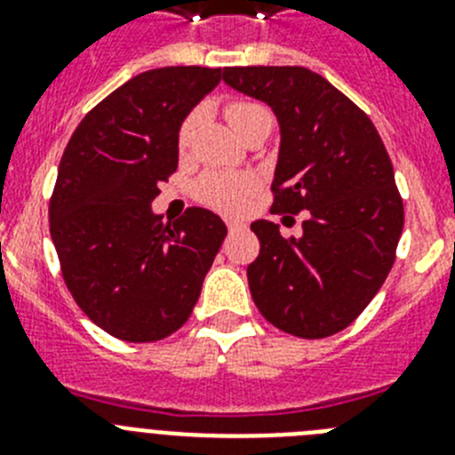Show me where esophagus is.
I'll return each instance as SVG.
<instances>
[{"instance_id":"1","label":"esophagus","mask_w":455,"mask_h":455,"mask_svg":"<svg viewBox=\"0 0 455 455\" xmlns=\"http://www.w3.org/2000/svg\"><path fill=\"white\" fill-rule=\"evenodd\" d=\"M228 230H230V235H235V232L246 230V223H241V220H228Z\"/></svg>"}]
</instances>
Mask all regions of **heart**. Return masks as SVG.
<instances>
[{
    "label": "heart",
    "mask_w": 455,
    "mask_h": 455,
    "mask_svg": "<svg viewBox=\"0 0 455 455\" xmlns=\"http://www.w3.org/2000/svg\"><path fill=\"white\" fill-rule=\"evenodd\" d=\"M225 118L232 124V130L243 139L252 130L271 124V114L267 107L248 100H236L225 107ZM200 123V111H193L182 120L178 132V148L180 152H187L191 148L193 134ZM259 188L255 175L251 172H220L212 171L204 172L203 178L196 182V198L207 207L223 212V214H239L241 209L251 203V198Z\"/></svg>",
    "instance_id": "obj_1"
}]
</instances>
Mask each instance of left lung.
<instances>
[{
    "label": "left lung",
    "instance_id": "1",
    "mask_svg": "<svg viewBox=\"0 0 455 455\" xmlns=\"http://www.w3.org/2000/svg\"><path fill=\"white\" fill-rule=\"evenodd\" d=\"M223 82L267 102L280 124L271 212H305L300 236L284 239L271 220L251 225L252 300L289 335H335L383 287L403 232L387 150L363 108L307 68H225Z\"/></svg>",
    "mask_w": 455,
    "mask_h": 455
}]
</instances>
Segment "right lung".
Here are the masks:
<instances>
[{
	"mask_svg": "<svg viewBox=\"0 0 455 455\" xmlns=\"http://www.w3.org/2000/svg\"><path fill=\"white\" fill-rule=\"evenodd\" d=\"M219 82L220 68L140 72L88 111L59 164L50 232L63 280L123 341H159L187 323L228 235L209 209L175 223L152 212L178 168L180 124Z\"/></svg>",
	"mask_w": 455,
	"mask_h": 455,
	"instance_id": "right-lung-1",
	"label": "right lung"
}]
</instances>
